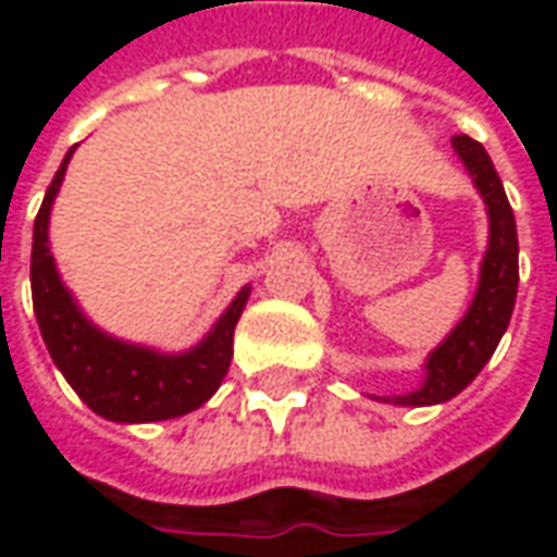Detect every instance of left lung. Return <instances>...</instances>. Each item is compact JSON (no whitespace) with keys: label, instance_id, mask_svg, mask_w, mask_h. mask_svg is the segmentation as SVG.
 Segmentation results:
<instances>
[{"label":"left lung","instance_id":"left-lung-1","mask_svg":"<svg viewBox=\"0 0 557 557\" xmlns=\"http://www.w3.org/2000/svg\"><path fill=\"white\" fill-rule=\"evenodd\" d=\"M454 148L490 208V250L480 265L478 295L468 307L466 319L430 355L423 385L403 397H375L394 406H435L466 391L474 382V375L483 370V363L492 358L513 315L516 286H519V242H516L513 208L507 202L504 184L492 166L486 148L466 134L454 137Z\"/></svg>","mask_w":557,"mask_h":557}]
</instances>
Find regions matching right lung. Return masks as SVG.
Instances as JSON below:
<instances>
[{
	"mask_svg": "<svg viewBox=\"0 0 557 557\" xmlns=\"http://www.w3.org/2000/svg\"><path fill=\"white\" fill-rule=\"evenodd\" d=\"M74 148L47 187L32 232V304L44 343L67 385L101 418L115 423H148L187 414L218 391L230 370L232 334L242 319L250 286L238 292L211 334L184 355H160L98 331L62 286L47 238L50 208Z\"/></svg>",
	"mask_w": 557,
	"mask_h": 557,
	"instance_id": "right-lung-1",
	"label": "right lung"
}]
</instances>
